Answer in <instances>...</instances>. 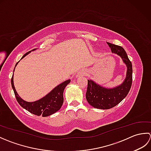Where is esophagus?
<instances>
[{
	"instance_id": "1",
	"label": "esophagus",
	"mask_w": 151,
	"mask_h": 151,
	"mask_svg": "<svg viewBox=\"0 0 151 151\" xmlns=\"http://www.w3.org/2000/svg\"><path fill=\"white\" fill-rule=\"evenodd\" d=\"M86 74V72L85 71V70H81V71L78 72V73L76 74V77H79V76H82L85 75Z\"/></svg>"
}]
</instances>
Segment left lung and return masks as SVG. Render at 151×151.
Listing matches in <instances>:
<instances>
[{"label": "left lung", "instance_id": "8db88e82", "mask_svg": "<svg viewBox=\"0 0 151 151\" xmlns=\"http://www.w3.org/2000/svg\"><path fill=\"white\" fill-rule=\"evenodd\" d=\"M111 52L119 56L127 66L126 78L116 87L105 88L92 80H88V89L86 97L93 107L102 110L113 108L127 97L132 83V65L123 47L107 42Z\"/></svg>", "mask_w": 151, "mask_h": 151}]
</instances>
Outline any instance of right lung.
I'll return each instance as SVG.
<instances>
[{
  "label": "right lung",
  "mask_w": 151,
  "mask_h": 151,
  "mask_svg": "<svg viewBox=\"0 0 151 151\" xmlns=\"http://www.w3.org/2000/svg\"><path fill=\"white\" fill-rule=\"evenodd\" d=\"M36 49H35L31 51H34ZM31 51H29V52L25 54L21 58V59H22L24 57L28 55L29 53H30ZM19 62L16 63L15 67L17 66ZM70 82V80L69 79L67 80L65 82L61 83L59 85L56 86L52 90H51L49 93L47 94L45 96H44V97L41 99H40L39 100L33 102H27L23 100V99L18 95L17 91H16L14 84V75H13L11 80L13 90L14 91L15 96L17 102H19V104H20L22 108H24L25 110H27L29 112H30V113L38 115V116L42 115L43 117L49 116V115L56 113V111H58L61 108L63 102V91L67 85L69 84Z\"/></svg>",
  "instance_id": "right-lung-1"
}]
</instances>
